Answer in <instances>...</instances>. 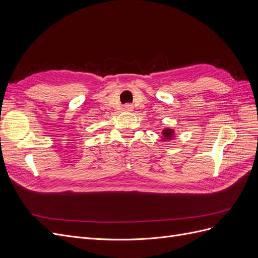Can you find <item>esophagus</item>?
Returning a JSON list of instances; mask_svg holds the SVG:
<instances>
[{
    "label": "esophagus",
    "instance_id": "34e87169",
    "mask_svg": "<svg viewBox=\"0 0 258 258\" xmlns=\"http://www.w3.org/2000/svg\"><path fill=\"white\" fill-rule=\"evenodd\" d=\"M123 110H124V111H127V112H131L132 110H134V105L130 104V103L124 104V106H123Z\"/></svg>",
    "mask_w": 258,
    "mask_h": 258
}]
</instances>
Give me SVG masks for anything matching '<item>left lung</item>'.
I'll return each instance as SVG.
<instances>
[{
	"instance_id": "obj_1",
	"label": "left lung",
	"mask_w": 258,
	"mask_h": 258,
	"mask_svg": "<svg viewBox=\"0 0 258 258\" xmlns=\"http://www.w3.org/2000/svg\"><path fill=\"white\" fill-rule=\"evenodd\" d=\"M162 134H163V137H165V139H170L171 135H172L173 132H172V130H170V129H165L162 131Z\"/></svg>"
}]
</instances>
